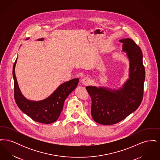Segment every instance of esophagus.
<instances>
[{"instance_id":"34e87169","label":"esophagus","mask_w":160,"mask_h":160,"mask_svg":"<svg viewBox=\"0 0 160 160\" xmlns=\"http://www.w3.org/2000/svg\"><path fill=\"white\" fill-rule=\"evenodd\" d=\"M89 81H90L89 78L87 77H85L82 80V83L86 86V85H88V84L89 83Z\"/></svg>"}]
</instances>
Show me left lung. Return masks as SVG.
I'll list each match as a JSON object with an SVG mask.
<instances>
[{
    "instance_id": "left-lung-1",
    "label": "left lung",
    "mask_w": 160,
    "mask_h": 160,
    "mask_svg": "<svg viewBox=\"0 0 160 160\" xmlns=\"http://www.w3.org/2000/svg\"><path fill=\"white\" fill-rule=\"evenodd\" d=\"M119 42L123 43L122 50L129 59V78L116 90L92 86L86 88L91 97L92 118L102 125L121 122L137 110L143 99L145 69L142 52L130 38Z\"/></svg>"
}]
</instances>
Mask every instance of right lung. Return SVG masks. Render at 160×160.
<instances>
[{
	"label": "right lung",
	"instance_id": "obj_1",
	"mask_svg": "<svg viewBox=\"0 0 160 160\" xmlns=\"http://www.w3.org/2000/svg\"><path fill=\"white\" fill-rule=\"evenodd\" d=\"M44 39H38L42 41ZM17 58L14 62L12 76L14 82V99L17 105L24 113L36 122L48 124L57 121L63 109L64 101L73 91L78 83V78H74L61 84L47 98L41 101H31L26 99L22 93L15 77V67Z\"/></svg>",
	"mask_w": 160,
	"mask_h": 160
}]
</instances>
